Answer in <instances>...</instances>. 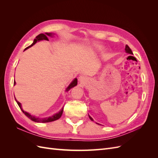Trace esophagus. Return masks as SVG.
<instances>
[{"label":"esophagus","instance_id":"1","mask_svg":"<svg viewBox=\"0 0 158 158\" xmlns=\"http://www.w3.org/2000/svg\"><path fill=\"white\" fill-rule=\"evenodd\" d=\"M84 78H85V77H84V76H80V77H79V80L80 81V82H82V81H84V79H85Z\"/></svg>","mask_w":158,"mask_h":158}]
</instances>
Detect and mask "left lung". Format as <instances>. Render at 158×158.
<instances>
[{
	"label": "left lung",
	"mask_w": 158,
	"mask_h": 158,
	"mask_svg": "<svg viewBox=\"0 0 158 158\" xmlns=\"http://www.w3.org/2000/svg\"><path fill=\"white\" fill-rule=\"evenodd\" d=\"M125 51L127 52V53H129V54H131V55H133V53H132V50L131 49V48L130 47H129L127 45H126V47H125ZM89 118L91 119V120L92 121H94L93 120V118L91 117L90 116H89Z\"/></svg>",
	"instance_id": "8db88e82"
}]
</instances>
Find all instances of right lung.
Listing matches in <instances>:
<instances>
[{"mask_svg": "<svg viewBox=\"0 0 158 158\" xmlns=\"http://www.w3.org/2000/svg\"><path fill=\"white\" fill-rule=\"evenodd\" d=\"M51 35H52L51 33H45V35L44 34V33H41V34H39V35H38L35 37V39H34V40H33V44H32L31 45H30L29 47H26V48L25 49V50L27 49L28 48H30V47H31V46H33V45L35 44L36 43H37V41H41V40H47V41H48L49 40H48V38H47V35H48V36H52ZM16 84V82H15V81H14V84ZM77 85V79L75 78V79L73 81V82H72V83L69 85V87H68L67 88H66V91H69L70 89H71L72 88L74 87L75 85ZM16 102H17V103H18V106L20 107V108L21 109L22 112L25 114V115H26V117H27L30 119H31V121H34V122H37V123H49V122H52V121H56V120H57V119H59V118L61 117L62 114H63V108L58 113H56L55 114H54V115H52V116H51V117H50L39 118V117H33V115H31V114H30V113H27V112L23 111V110H22V109L21 103H20V102H18L16 99Z\"/></svg>", "mask_w": 158, "mask_h": 158, "instance_id": "right-lung-1", "label": "right lung"}]
</instances>
